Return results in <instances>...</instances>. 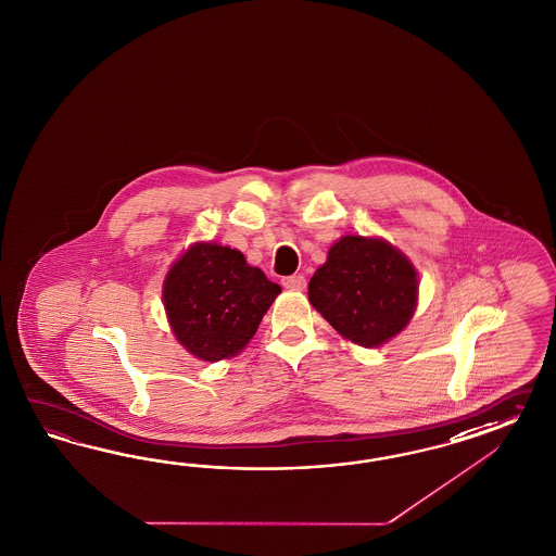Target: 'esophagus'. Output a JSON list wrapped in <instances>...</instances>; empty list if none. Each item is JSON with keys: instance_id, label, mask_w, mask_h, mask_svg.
Masks as SVG:
<instances>
[{"instance_id": "esophagus-1", "label": "esophagus", "mask_w": 556, "mask_h": 556, "mask_svg": "<svg viewBox=\"0 0 556 556\" xmlns=\"http://www.w3.org/2000/svg\"><path fill=\"white\" fill-rule=\"evenodd\" d=\"M283 287L286 289H293V291H303L305 289V277L303 275H291V277H283Z\"/></svg>"}]
</instances>
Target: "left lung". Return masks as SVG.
I'll list each match as a JSON object with an SVG mask.
<instances>
[{"label":"left lung","instance_id":"obj_1","mask_svg":"<svg viewBox=\"0 0 556 556\" xmlns=\"http://www.w3.org/2000/svg\"><path fill=\"white\" fill-rule=\"evenodd\" d=\"M309 303L340 337L375 349L397 337L418 305V273L383 238L342 236L307 286Z\"/></svg>","mask_w":556,"mask_h":556}]
</instances>
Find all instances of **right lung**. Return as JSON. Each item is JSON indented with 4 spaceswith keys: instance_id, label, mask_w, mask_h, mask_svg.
<instances>
[{
    "instance_id": "add662e5",
    "label": "right lung",
    "mask_w": 556,
    "mask_h": 556,
    "mask_svg": "<svg viewBox=\"0 0 556 556\" xmlns=\"http://www.w3.org/2000/svg\"><path fill=\"white\" fill-rule=\"evenodd\" d=\"M279 293L244 254L214 242L191 244L163 283L173 334L210 363L240 353Z\"/></svg>"
}]
</instances>
